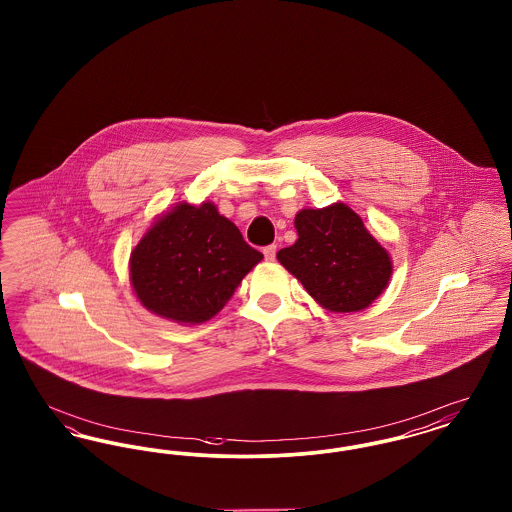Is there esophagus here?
<instances>
[{
    "label": "esophagus",
    "instance_id": "1",
    "mask_svg": "<svg viewBox=\"0 0 512 512\" xmlns=\"http://www.w3.org/2000/svg\"><path fill=\"white\" fill-rule=\"evenodd\" d=\"M263 253H265V259H267V261H274V259H276V245H267V247L263 249Z\"/></svg>",
    "mask_w": 512,
    "mask_h": 512
}]
</instances>
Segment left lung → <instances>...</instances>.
Listing matches in <instances>:
<instances>
[{
	"instance_id": "1",
	"label": "left lung",
	"mask_w": 512,
	"mask_h": 512,
	"mask_svg": "<svg viewBox=\"0 0 512 512\" xmlns=\"http://www.w3.org/2000/svg\"><path fill=\"white\" fill-rule=\"evenodd\" d=\"M295 228L297 242L276 257L322 307L355 313L384 292L391 276L390 255L347 205L303 209L295 217Z\"/></svg>"
}]
</instances>
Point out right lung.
I'll return each mask as SVG.
<instances>
[{"label":"right lung","instance_id":"obj_1","mask_svg":"<svg viewBox=\"0 0 512 512\" xmlns=\"http://www.w3.org/2000/svg\"><path fill=\"white\" fill-rule=\"evenodd\" d=\"M261 259L213 203H180L132 251L130 280L149 311L201 324L219 313Z\"/></svg>","mask_w":512,"mask_h":512}]
</instances>
